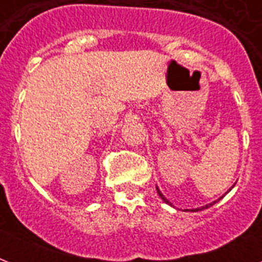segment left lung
Returning <instances> with one entry per match:
<instances>
[{"label": "left lung", "mask_w": 262, "mask_h": 262, "mask_svg": "<svg viewBox=\"0 0 262 262\" xmlns=\"http://www.w3.org/2000/svg\"><path fill=\"white\" fill-rule=\"evenodd\" d=\"M232 187H234V185H232V186L230 187V189H228V190H227V193H228V191H230V190H231ZM156 190H158V194L160 195V199L163 200L164 203H166V204H168V205H171V207H172V204L170 203V201H168V200L166 199V197H164V195H163V193H162V191H160V189H159V187H158V186H156ZM227 193H226V194H227ZM222 197H223V195H222ZM222 197H220V199H222ZM220 199L215 200V201H212V203L207 204V205H204V207H200V208H193V209H183V211H185V212H199V211H203V209H207V208L212 207V205H213V204H216V203H217V201H219Z\"/></svg>", "instance_id": "obj_1"}]
</instances>
